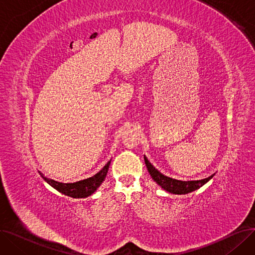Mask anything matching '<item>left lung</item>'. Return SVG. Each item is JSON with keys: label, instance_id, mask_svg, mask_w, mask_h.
I'll return each mask as SVG.
<instances>
[{"label": "left lung", "instance_id": "1", "mask_svg": "<svg viewBox=\"0 0 255 255\" xmlns=\"http://www.w3.org/2000/svg\"><path fill=\"white\" fill-rule=\"evenodd\" d=\"M144 159V163L146 165V168H148V171L150 172V175L152 179L159 185L161 186V188L166 190L169 193L172 194H187L190 193L194 190H197L200 188L203 185L208 183L214 175L210 176L209 178L203 179V180H197V181H180L176 179H171L169 177L164 176L163 173L160 172L158 169H156L152 163L146 159L145 156H143Z\"/></svg>", "mask_w": 255, "mask_h": 255}]
</instances>
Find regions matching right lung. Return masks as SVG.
Wrapping results in <instances>:
<instances>
[{
    "label": "right lung",
    "mask_w": 255,
    "mask_h": 255,
    "mask_svg": "<svg viewBox=\"0 0 255 255\" xmlns=\"http://www.w3.org/2000/svg\"><path fill=\"white\" fill-rule=\"evenodd\" d=\"M110 164H111V161L107 162L106 165L99 172H97L95 176L75 182V183L57 182L55 180L46 178L41 171H39V173L45 182H47L51 187L57 189L59 192L73 198H84L92 195L102 184V182L104 181L107 175V171H109Z\"/></svg>",
    "instance_id": "1"
}]
</instances>
